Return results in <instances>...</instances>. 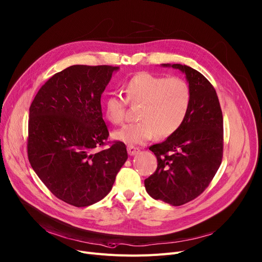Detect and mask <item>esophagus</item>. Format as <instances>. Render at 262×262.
Returning <instances> with one entry per match:
<instances>
[{"label":"esophagus","instance_id":"1","mask_svg":"<svg viewBox=\"0 0 262 262\" xmlns=\"http://www.w3.org/2000/svg\"><path fill=\"white\" fill-rule=\"evenodd\" d=\"M127 151H128V155H129V156H135V155H137L139 151H140V149H139L138 147L133 146V145H128V146H127Z\"/></svg>","mask_w":262,"mask_h":262}]
</instances>
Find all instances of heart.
<instances>
[{
	"label": "heart",
	"instance_id": "heart-1",
	"mask_svg": "<svg viewBox=\"0 0 262 262\" xmlns=\"http://www.w3.org/2000/svg\"><path fill=\"white\" fill-rule=\"evenodd\" d=\"M126 100L117 94H108L103 102L105 118L113 124L123 122L126 101L133 105L141 104L137 123H132L113 133L117 141L129 145L143 144L154 136L167 137L183 124L188 114L191 93L188 83L179 77L164 78L149 73H140L124 85Z\"/></svg>",
	"mask_w": 262,
	"mask_h": 262
}]
</instances>
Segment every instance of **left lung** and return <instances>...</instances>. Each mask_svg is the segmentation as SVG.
Masks as SVG:
<instances>
[{
	"label": "left lung",
	"mask_w": 262,
	"mask_h": 262,
	"mask_svg": "<svg viewBox=\"0 0 262 262\" xmlns=\"http://www.w3.org/2000/svg\"><path fill=\"white\" fill-rule=\"evenodd\" d=\"M161 66L185 75L191 101L179 129L149 147L158 166L144 185L151 198L179 206L198 197L216 175L223 152V118L216 91L203 75L186 65Z\"/></svg>",
	"instance_id": "obj_1"
}]
</instances>
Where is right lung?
I'll list each match as a JSON object with an SVG mask.
<instances>
[{"instance_id": "1", "label": "right lung", "mask_w": 262, "mask_h": 262, "mask_svg": "<svg viewBox=\"0 0 262 262\" xmlns=\"http://www.w3.org/2000/svg\"><path fill=\"white\" fill-rule=\"evenodd\" d=\"M118 71L108 65L69 66L41 87L29 107L31 167L57 198L77 207L105 197L127 160L123 142L96 150L108 138L101 95Z\"/></svg>"}]
</instances>
